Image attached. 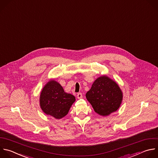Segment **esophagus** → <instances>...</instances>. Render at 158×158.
I'll use <instances>...</instances> for the list:
<instances>
[{
	"mask_svg": "<svg viewBox=\"0 0 158 158\" xmlns=\"http://www.w3.org/2000/svg\"><path fill=\"white\" fill-rule=\"evenodd\" d=\"M77 98L80 99V98H81L82 97V94L81 93H78L77 95Z\"/></svg>",
	"mask_w": 158,
	"mask_h": 158,
	"instance_id": "esophagus-1",
	"label": "esophagus"
}]
</instances>
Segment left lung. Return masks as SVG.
I'll list each match as a JSON object with an SVG mask.
<instances>
[{
	"label": "left lung",
	"mask_w": 158,
	"mask_h": 158,
	"mask_svg": "<svg viewBox=\"0 0 158 158\" xmlns=\"http://www.w3.org/2000/svg\"><path fill=\"white\" fill-rule=\"evenodd\" d=\"M85 96L94 111L105 117L116 112L123 100V93L118 84L106 75L95 80Z\"/></svg>",
	"instance_id": "1"
}]
</instances>
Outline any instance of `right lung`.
Segmentation results:
<instances>
[{
	"instance_id": "1",
	"label": "right lung",
	"mask_w": 158,
	"mask_h": 158,
	"mask_svg": "<svg viewBox=\"0 0 158 158\" xmlns=\"http://www.w3.org/2000/svg\"><path fill=\"white\" fill-rule=\"evenodd\" d=\"M75 100V97L65 92L60 83L51 79L41 92L40 106L46 115L61 119L68 114Z\"/></svg>"
}]
</instances>
